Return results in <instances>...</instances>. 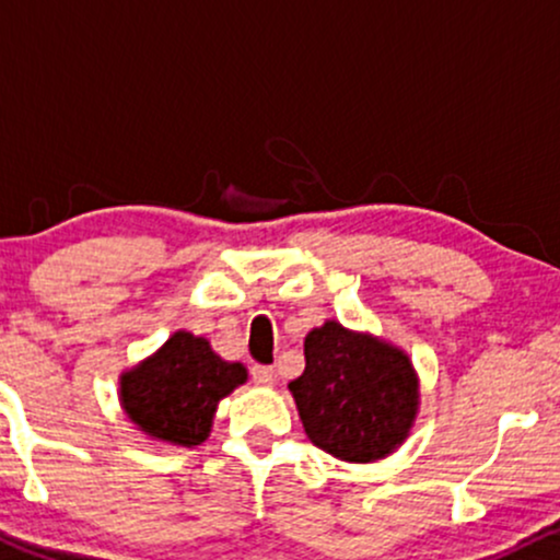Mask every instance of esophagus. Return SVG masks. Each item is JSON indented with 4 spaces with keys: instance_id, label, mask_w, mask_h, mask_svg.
<instances>
[{
    "instance_id": "obj_1",
    "label": "esophagus",
    "mask_w": 560,
    "mask_h": 560,
    "mask_svg": "<svg viewBox=\"0 0 560 560\" xmlns=\"http://www.w3.org/2000/svg\"><path fill=\"white\" fill-rule=\"evenodd\" d=\"M249 374H253V382L262 384V387H271V384L276 382V371L271 369V365H253V369H249Z\"/></svg>"
}]
</instances>
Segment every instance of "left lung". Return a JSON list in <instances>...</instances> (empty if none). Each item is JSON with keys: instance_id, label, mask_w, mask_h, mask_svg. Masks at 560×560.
Returning <instances> with one entry per match:
<instances>
[{"instance_id": "8db88e82", "label": "left lung", "mask_w": 560, "mask_h": 560, "mask_svg": "<svg viewBox=\"0 0 560 560\" xmlns=\"http://www.w3.org/2000/svg\"><path fill=\"white\" fill-rule=\"evenodd\" d=\"M289 389L313 445L361 464L400 445L419 405L408 355L337 320L307 334L305 371Z\"/></svg>"}]
</instances>
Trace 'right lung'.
I'll return each instance as SVG.
<instances>
[{"label":"right lung","mask_w":560,"mask_h":560,"mask_svg":"<svg viewBox=\"0 0 560 560\" xmlns=\"http://www.w3.org/2000/svg\"><path fill=\"white\" fill-rule=\"evenodd\" d=\"M244 378V365L221 361L208 339L176 331L150 361L128 371L120 397L141 432L191 447L208 436L218 400Z\"/></svg>","instance_id":"1"}]
</instances>
